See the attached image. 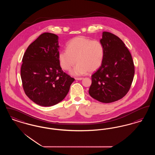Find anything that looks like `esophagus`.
<instances>
[{"label": "esophagus", "instance_id": "esophagus-1", "mask_svg": "<svg viewBox=\"0 0 155 155\" xmlns=\"http://www.w3.org/2000/svg\"><path fill=\"white\" fill-rule=\"evenodd\" d=\"M75 79L76 80H82L84 79V78L83 77H76V78H75Z\"/></svg>", "mask_w": 155, "mask_h": 155}]
</instances>
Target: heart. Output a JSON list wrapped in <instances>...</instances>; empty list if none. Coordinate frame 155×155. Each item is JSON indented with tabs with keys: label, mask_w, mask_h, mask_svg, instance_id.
I'll return each mask as SVG.
<instances>
[{
	"label": "heart",
	"mask_w": 155,
	"mask_h": 155,
	"mask_svg": "<svg viewBox=\"0 0 155 155\" xmlns=\"http://www.w3.org/2000/svg\"><path fill=\"white\" fill-rule=\"evenodd\" d=\"M104 46L98 40H92L85 37H77L67 44V49L59 53L60 64L61 68L69 71L77 62L71 70V74L80 75L98 69L103 62Z\"/></svg>",
	"instance_id": "obj_1"
}]
</instances>
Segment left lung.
<instances>
[{
  "instance_id": "8db88e82",
  "label": "left lung",
  "mask_w": 155,
  "mask_h": 155,
  "mask_svg": "<svg viewBox=\"0 0 155 155\" xmlns=\"http://www.w3.org/2000/svg\"><path fill=\"white\" fill-rule=\"evenodd\" d=\"M100 42L104 46L101 67L92 75L90 96L102 103L121 99L131 88L135 73L133 58L124 43L117 36L103 32Z\"/></svg>"
}]
</instances>
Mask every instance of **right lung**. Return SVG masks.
Wrapping results in <instances>:
<instances>
[{
  "instance_id": "right-lung-1",
  "label": "right lung",
  "mask_w": 155,
  "mask_h": 155,
  "mask_svg": "<svg viewBox=\"0 0 155 155\" xmlns=\"http://www.w3.org/2000/svg\"><path fill=\"white\" fill-rule=\"evenodd\" d=\"M58 36L40 35L22 58L21 78L25 94L34 103L51 106L63 101L75 80L60 66Z\"/></svg>"
}]
</instances>
